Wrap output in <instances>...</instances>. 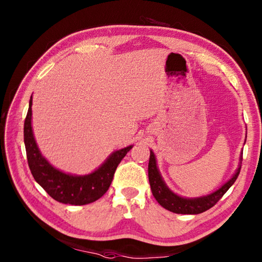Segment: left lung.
<instances>
[{"label": "left lung", "instance_id": "8db88e82", "mask_svg": "<svg viewBox=\"0 0 262 262\" xmlns=\"http://www.w3.org/2000/svg\"><path fill=\"white\" fill-rule=\"evenodd\" d=\"M149 152L151 153H149L148 161V181L149 186H151L153 196L163 208L176 214L197 215L200 213H204V211L213 207V206L223 197V194L232 187L233 183L235 182L241 170L242 153L240 155V163L237 165V169L235 170L234 173H233L231 179L227 180L223 186L217 189V190L206 194V196L187 198L179 196V194L172 191L168 187V185H166L159 171L157 158H155L154 152L152 149Z\"/></svg>", "mask_w": 262, "mask_h": 262}]
</instances>
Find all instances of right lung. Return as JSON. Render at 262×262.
I'll return each instance as SVG.
<instances>
[{"label":"right lung","instance_id":"obj_1","mask_svg":"<svg viewBox=\"0 0 262 262\" xmlns=\"http://www.w3.org/2000/svg\"><path fill=\"white\" fill-rule=\"evenodd\" d=\"M31 105L32 96L25 120L24 136L28 164L35 180L49 196L62 204L86 205L101 198L111 185L117 166L127 152L130 151L133 145L111 153L104 162L91 173L84 176L66 173L49 163L39 149L31 125Z\"/></svg>","mask_w":262,"mask_h":262}]
</instances>
